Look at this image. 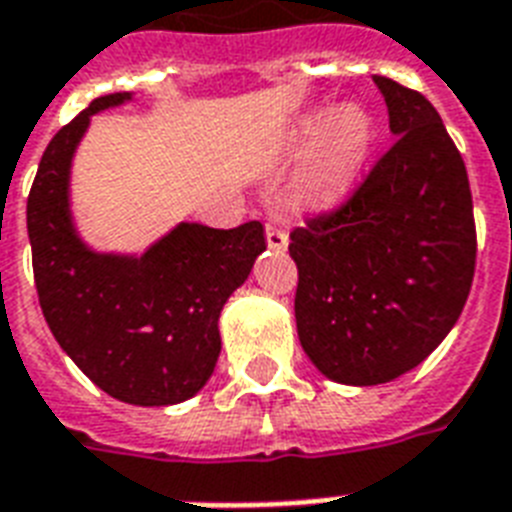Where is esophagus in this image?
<instances>
[{
	"mask_svg": "<svg viewBox=\"0 0 512 512\" xmlns=\"http://www.w3.org/2000/svg\"><path fill=\"white\" fill-rule=\"evenodd\" d=\"M265 239H268V247L276 249V252H284L289 244V233L284 225L279 223H265Z\"/></svg>",
	"mask_w": 512,
	"mask_h": 512,
	"instance_id": "obj_1",
	"label": "esophagus"
}]
</instances>
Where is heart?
Masks as SVG:
<instances>
[{"label":"heart","mask_w":512,"mask_h":512,"mask_svg":"<svg viewBox=\"0 0 512 512\" xmlns=\"http://www.w3.org/2000/svg\"><path fill=\"white\" fill-rule=\"evenodd\" d=\"M297 138L311 148L297 199L308 207H335L348 199L372 154V116L356 103H342L329 114L305 116Z\"/></svg>","instance_id":"b5f03b06"}]
</instances>
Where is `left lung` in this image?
Instances as JSON below:
<instances>
[{"label":"left lung","instance_id":"obj_1","mask_svg":"<svg viewBox=\"0 0 512 512\" xmlns=\"http://www.w3.org/2000/svg\"><path fill=\"white\" fill-rule=\"evenodd\" d=\"M393 146L342 207L289 233L295 319L316 369L380 385L425 361L460 319L476 273L468 170L430 100L374 76Z\"/></svg>","mask_w":512,"mask_h":512}]
</instances>
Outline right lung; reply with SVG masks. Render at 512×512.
Here are the masks:
<instances>
[{
	"instance_id": "obj_1",
	"label": "right lung",
	"mask_w": 512,
	"mask_h": 512,
	"mask_svg": "<svg viewBox=\"0 0 512 512\" xmlns=\"http://www.w3.org/2000/svg\"><path fill=\"white\" fill-rule=\"evenodd\" d=\"M132 100L95 98L44 151L28 193L34 281L47 327L108 396L170 406L196 396L220 356L217 319L265 249L263 223H180L143 255L95 252L79 239L68 177L90 116Z\"/></svg>"
}]
</instances>
